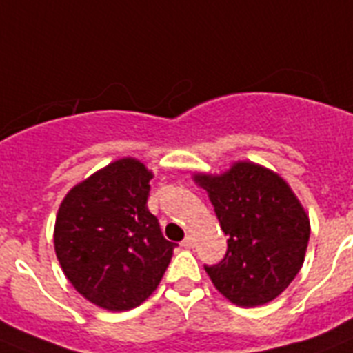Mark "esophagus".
<instances>
[{
	"instance_id": "esophagus-1",
	"label": "esophagus",
	"mask_w": 353,
	"mask_h": 353,
	"mask_svg": "<svg viewBox=\"0 0 353 353\" xmlns=\"http://www.w3.org/2000/svg\"><path fill=\"white\" fill-rule=\"evenodd\" d=\"M181 245L185 246V248H194V245H196V239H194V236H192V234H188V236L183 239Z\"/></svg>"
}]
</instances>
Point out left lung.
Listing matches in <instances>:
<instances>
[{"label": "left lung", "instance_id": "left-lung-1", "mask_svg": "<svg viewBox=\"0 0 353 353\" xmlns=\"http://www.w3.org/2000/svg\"><path fill=\"white\" fill-rule=\"evenodd\" d=\"M228 237L221 263L205 266L219 294L243 308L276 299L305 263L310 219L270 168L237 161L223 174H194Z\"/></svg>", "mask_w": 353, "mask_h": 353}]
</instances>
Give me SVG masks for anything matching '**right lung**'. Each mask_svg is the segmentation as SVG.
I'll list each match as a JSON object with an SVG mask.
<instances>
[{
    "instance_id": "1",
    "label": "right lung",
    "mask_w": 353,
    "mask_h": 353,
    "mask_svg": "<svg viewBox=\"0 0 353 353\" xmlns=\"http://www.w3.org/2000/svg\"><path fill=\"white\" fill-rule=\"evenodd\" d=\"M152 177L139 159L123 157L72 186L57 210L54 250L63 274L108 312L147 301L174 254L147 206Z\"/></svg>"
}]
</instances>
